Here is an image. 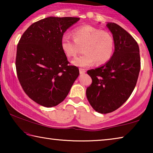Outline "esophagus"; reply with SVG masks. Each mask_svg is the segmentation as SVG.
<instances>
[{
  "instance_id": "obj_1",
  "label": "esophagus",
  "mask_w": 153,
  "mask_h": 153,
  "mask_svg": "<svg viewBox=\"0 0 153 153\" xmlns=\"http://www.w3.org/2000/svg\"><path fill=\"white\" fill-rule=\"evenodd\" d=\"M86 70H85V69H82V68H80L79 69V74H84L85 73H86Z\"/></svg>"
}]
</instances>
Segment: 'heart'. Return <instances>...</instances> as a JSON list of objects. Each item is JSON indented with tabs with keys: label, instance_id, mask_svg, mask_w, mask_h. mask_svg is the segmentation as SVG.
<instances>
[{
	"label": "heart",
	"instance_id": "1",
	"mask_svg": "<svg viewBox=\"0 0 153 153\" xmlns=\"http://www.w3.org/2000/svg\"><path fill=\"white\" fill-rule=\"evenodd\" d=\"M74 38L69 33L62 36V50L68 57H74L84 46V55L73 60L74 65L79 67H88L96 62L102 64L112 56L114 50V40L109 32L102 31L91 25H85L74 31Z\"/></svg>",
	"mask_w": 153,
	"mask_h": 153
}]
</instances>
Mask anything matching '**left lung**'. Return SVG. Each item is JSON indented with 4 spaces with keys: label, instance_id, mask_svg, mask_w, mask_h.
<instances>
[{
    "label": "left lung",
    "instance_id": "left-lung-1",
    "mask_svg": "<svg viewBox=\"0 0 153 153\" xmlns=\"http://www.w3.org/2000/svg\"><path fill=\"white\" fill-rule=\"evenodd\" d=\"M113 34L115 51L110 60L87 71L92 82L86 89L90 105L98 113L106 114L117 109L132 93L140 70L138 43L123 28L107 23Z\"/></svg>",
    "mask_w": 153,
    "mask_h": 153
}]
</instances>
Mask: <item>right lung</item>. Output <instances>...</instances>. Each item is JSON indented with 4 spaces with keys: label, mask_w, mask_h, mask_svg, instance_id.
<instances>
[{
    "label": "right lung",
    "mask_w": 153,
    "mask_h": 153,
    "mask_svg": "<svg viewBox=\"0 0 153 153\" xmlns=\"http://www.w3.org/2000/svg\"><path fill=\"white\" fill-rule=\"evenodd\" d=\"M79 20L45 18L31 25L18 43V79L25 94L44 107H55L63 101L79 76V69L69 65L61 45L63 33Z\"/></svg>",
    "instance_id": "right-lung-1"
}]
</instances>
